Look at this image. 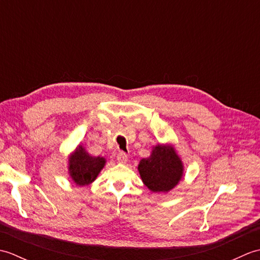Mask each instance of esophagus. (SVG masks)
Here are the masks:
<instances>
[{"mask_svg":"<svg viewBox=\"0 0 260 260\" xmlns=\"http://www.w3.org/2000/svg\"><path fill=\"white\" fill-rule=\"evenodd\" d=\"M117 161L121 164H125L127 162V155L124 152H119L117 154Z\"/></svg>","mask_w":260,"mask_h":260,"instance_id":"esophagus-1","label":"esophagus"}]
</instances>
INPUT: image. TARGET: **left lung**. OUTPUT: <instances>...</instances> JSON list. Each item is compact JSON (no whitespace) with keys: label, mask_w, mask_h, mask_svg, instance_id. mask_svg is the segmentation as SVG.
Instances as JSON below:
<instances>
[{"label":"left lung","mask_w":260,"mask_h":260,"mask_svg":"<svg viewBox=\"0 0 260 260\" xmlns=\"http://www.w3.org/2000/svg\"><path fill=\"white\" fill-rule=\"evenodd\" d=\"M137 170L143 183L155 193L173 190L184 175L183 162L170 143L154 145L151 155L141 159Z\"/></svg>","instance_id":"left-lung-1"}]
</instances>
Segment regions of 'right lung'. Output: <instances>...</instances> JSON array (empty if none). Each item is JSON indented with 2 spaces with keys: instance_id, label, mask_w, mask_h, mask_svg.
<instances>
[{
  "instance_id": "add662e5",
  "label": "right lung",
  "mask_w": 260,
  "mask_h": 260,
  "mask_svg": "<svg viewBox=\"0 0 260 260\" xmlns=\"http://www.w3.org/2000/svg\"><path fill=\"white\" fill-rule=\"evenodd\" d=\"M106 162L103 156L90 155L84 145L79 144L68 156V174L76 185H89L97 179Z\"/></svg>"
}]
</instances>
